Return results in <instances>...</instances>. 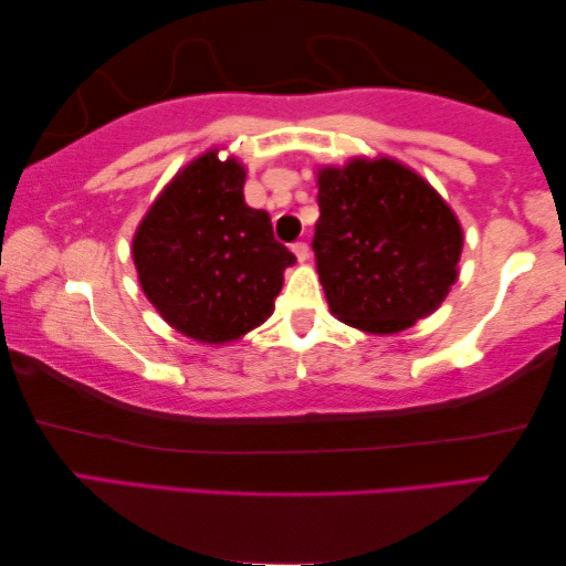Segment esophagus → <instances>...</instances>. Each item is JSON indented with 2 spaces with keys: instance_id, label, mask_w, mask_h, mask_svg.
<instances>
[{
  "instance_id": "34e87169",
  "label": "esophagus",
  "mask_w": 566,
  "mask_h": 566,
  "mask_svg": "<svg viewBox=\"0 0 566 566\" xmlns=\"http://www.w3.org/2000/svg\"><path fill=\"white\" fill-rule=\"evenodd\" d=\"M291 250H293L295 258H298L301 263H303V261H308V255H311L308 243H303V240H301V243H293V245H291Z\"/></svg>"
}]
</instances>
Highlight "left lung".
I'll return each mask as SVG.
<instances>
[{
  "mask_svg": "<svg viewBox=\"0 0 566 566\" xmlns=\"http://www.w3.org/2000/svg\"><path fill=\"white\" fill-rule=\"evenodd\" d=\"M316 268L331 313L368 333L429 316L457 283L464 245L453 210L396 160H350L318 172Z\"/></svg>",
  "mask_w": 566,
  "mask_h": 566,
  "instance_id": "obj_1",
  "label": "left lung"
}]
</instances>
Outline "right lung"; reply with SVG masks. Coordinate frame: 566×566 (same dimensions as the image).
Listing matches in <instances>:
<instances>
[{
	"instance_id": "obj_1",
	"label": "right lung",
	"mask_w": 566,
	"mask_h": 566,
	"mask_svg": "<svg viewBox=\"0 0 566 566\" xmlns=\"http://www.w3.org/2000/svg\"><path fill=\"white\" fill-rule=\"evenodd\" d=\"M243 182L238 160L206 153L175 175L133 240L147 301L200 344H230L261 326L295 263L271 216L245 206Z\"/></svg>"
}]
</instances>
